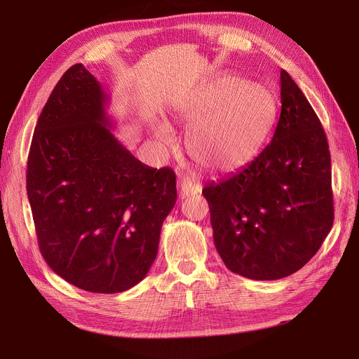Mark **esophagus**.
Segmentation results:
<instances>
[{
	"mask_svg": "<svg viewBox=\"0 0 359 359\" xmlns=\"http://www.w3.org/2000/svg\"><path fill=\"white\" fill-rule=\"evenodd\" d=\"M202 191L201 184L195 183L191 179H180L179 180V194L182 198H189L194 196L196 194H199Z\"/></svg>",
	"mask_w": 359,
	"mask_h": 359,
	"instance_id": "34e87169",
	"label": "esophagus"
}]
</instances>
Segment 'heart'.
I'll return each instance as SVG.
<instances>
[{
  "mask_svg": "<svg viewBox=\"0 0 359 359\" xmlns=\"http://www.w3.org/2000/svg\"><path fill=\"white\" fill-rule=\"evenodd\" d=\"M176 118L192 125L187 135L191 156L210 172L230 173L257 156L272 128L275 103L265 87L224 77L183 103ZM154 135L164 144L172 141L165 123L154 128Z\"/></svg>",
  "mask_w": 359,
  "mask_h": 359,
  "instance_id": "obj_1",
  "label": "heart"
}]
</instances>
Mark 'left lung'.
<instances>
[{
	"label": "left lung",
	"mask_w": 359,
	"mask_h": 359,
	"mask_svg": "<svg viewBox=\"0 0 359 359\" xmlns=\"http://www.w3.org/2000/svg\"><path fill=\"white\" fill-rule=\"evenodd\" d=\"M280 104L271 144L237 173L202 191L225 266L256 280L280 279L303 268L334 217L325 129L284 69Z\"/></svg>",
	"instance_id": "obj_1"
}]
</instances>
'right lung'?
<instances>
[{"label": "right lung", "instance_id": "add662e5", "mask_svg": "<svg viewBox=\"0 0 359 359\" xmlns=\"http://www.w3.org/2000/svg\"><path fill=\"white\" fill-rule=\"evenodd\" d=\"M109 96L72 65L33 134L27 196L50 269L88 292H123L148 273L161 225L177 199L176 175L142 164L111 134Z\"/></svg>", "mask_w": 359, "mask_h": 359}]
</instances>
